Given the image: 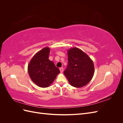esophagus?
Listing matches in <instances>:
<instances>
[{"label":"esophagus","instance_id":"esophagus-1","mask_svg":"<svg viewBox=\"0 0 123 123\" xmlns=\"http://www.w3.org/2000/svg\"><path fill=\"white\" fill-rule=\"evenodd\" d=\"M59 70H60V71H61V73H62L63 71H64V68H62V67L59 68Z\"/></svg>","mask_w":123,"mask_h":123}]
</instances>
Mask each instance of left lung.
Masks as SVG:
<instances>
[{
    "instance_id": "obj_1",
    "label": "left lung",
    "mask_w": 123,
    "mask_h": 123,
    "mask_svg": "<svg viewBox=\"0 0 123 123\" xmlns=\"http://www.w3.org/2000/svg\"><path fill=\"white\" fill-rule=\"evenodd\" d=\"M68 65L64 73L73 87L81 88L87 85L93 76V62L89 56L79 48L68 50Z\"/></svg>"
}]
</instances>
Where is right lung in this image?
<instances>
[{
    "label": "right lung",
    "instance_id": "obj_1",
    "mask_svg": "<svg viewBox=\"0 0 123 123\" xmlns=\"http://www.w3.org/2000/svg\"><path fill=\"white\" fill-rule=\"evenodd\" d=\"M50 51V48L48 47L38 51L32 57L28 67L31 79L42 88L49 87L60 73L54 62L49 59Z\"/></svg>",
    "mask_w": 123,
    "mask_h": 123
}]
</instances>
